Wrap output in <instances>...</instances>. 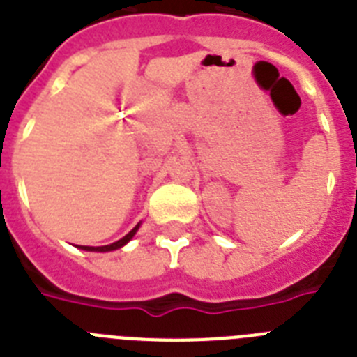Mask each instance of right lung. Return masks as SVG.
<instances>
[{"label": "right lung", "instance_id": "1", "mask_svg": "<svg viewBox=\"0 0 357 357\" xmlns=\"http://www.w3.org/2000/svg\"><path fill=\"white\" fill-rule=\"evenodd\" d=\"M138 228H140V222H138V225H136L135 228H132V230L126 235V237H122L120 241H116V243H113V244H107V246H80V250H84V252H100V253L114 252V250H120L122 246H126V244L129 243L132 237H135L136 231H138Z\"/></svg>", "mask_w": 357, "mask_h": 357}]
</instances>
